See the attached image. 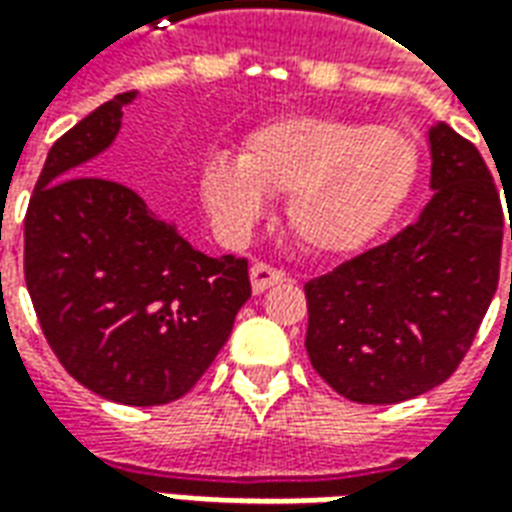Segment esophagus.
Masks as SVG:
<instances>
[{"label": "esophagus", "mask_w": 512, "mask_h": 512, "mask_svg": "<svg viewBox=\"0 0 512 512\" xmlns=\"http://www.w3.org/2000/svg\"><path fill=\"white\" fill-rule=\"evenodd\" d=\"M249 277H252V290H255V293H263V290H268L271 285L282 282L285 271L277 266H271V263H255V266L249 268Z\"/></svg>", "instance_id": "esophagus-1"}]
</instances>
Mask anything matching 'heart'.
I'll list each match as a JSON object with an SVG mask.
<instances>
[{"label": "heart", "mask_w": 512, "mask_h": 512, "mask_svg": "<svg viewBox=\"0 0 512 512\" xmlns=\"http://www.w3.org/2000/svg\"><path fill=\"white\" fill-rule=\"evenodd\" d=\"M419 178L414 136L334 115H282L246 134L241 156H211L200 197L213 224L244 235L266 211V194H288V224L321 255L367 246L406 205Z\"/></svg>", "instance_id": "b5f03b06"}]
</instances>
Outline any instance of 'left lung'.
Segmentation results:
<instances>
[{
	"label": "left lung",
	"mask_w": 512,
	"mask_h": 512,
	"mask_svg": "<svg viewBox=\"0 0 512 512\" xmlns=\"http://www.w3.org/2000/svg\"><path fill=\"white\" fill-rule=\"evenodd\" d=\"M430 153L436 194L417 222L304 285L312 367L354 403H400L444 384L499 285L505 213L491 169L444 123L430 128Z\"/></svg>",
	"instance_id": "obj_1"
}]
</instances>
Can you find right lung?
I'll list each match as a JSON object with an SVG mask.
<instances>
[{
	"label": "right lung",
	"mask_w": 512,
	"mask_h": 512,
	"mask_svg": "<svg viewBox=\"0 0 512 512\" xmlns=\"http://www.w3.org/2000/svg\"><path fill=\"white\" fill-rule=\"evenodd\" d=\"M115 95L54 142L24 216V279L46 343L95 395L164 406L211 367L252 296L246 257H208L131 186L84 167L120 131Z\"/></svg>",
	"instance_id": "add662e5"
}]
</instances>
